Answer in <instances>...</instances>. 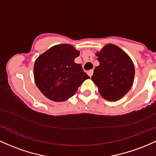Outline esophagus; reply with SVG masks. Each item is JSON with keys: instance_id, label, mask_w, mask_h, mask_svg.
I'll return each instance as SVG.
<instances>
[{"instance_id": "1", "label": "esophagus", "mask_w": 156, "mask_h": 156, "mask_svg": "<svg viewBox=\"0 0 156 156\" xmlns=\"http://www.w3.org/2000/svg\"><path fill=\"white\" fill-rule=\"evenodd\" d=\"M93 73H94V71H93V70H89V71H87V75H88V76H90V77H91V76H92Z\"/></svg>"}]
</instances>
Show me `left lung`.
<instances>
[{
	"label": "left lung",
	"instance_id": "left-lung-1",
	"mask_svg": "<svg viewBox=\"0 0 156 156\" xmlns=\"http://www.w3.org/2000/svg\"><path fill=\"white\" fill-rule=\"evenodd\" d=\"M96 55L99 66L94 69L91 80L104 99L119 100L133 84L135 68L130 57L119 47L110 43Z\"/></svg>",
	"mask_w": 156,
	"mask_h": 156
}]
</instances>
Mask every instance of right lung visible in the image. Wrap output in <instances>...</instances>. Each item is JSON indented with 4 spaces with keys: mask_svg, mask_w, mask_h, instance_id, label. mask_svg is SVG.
<instances>
[{
    "mask_svg": "<svg viewBox=\"0 0 156 156\" xmlns=\"http://www.w3.org/2000/svg\"><path fill=\"white\" fill-rule=\"evenodd\" d=\"M79 55L80 51L73 45L59 44L37 57L34 66V81L45 97L55 101L67 100L90 78L81 64L75 63Z\"/></svg>",
    "mask_w": 156,
    "mask_h": 156,
    "instance_id": "1",
    "label": "right lung"
}]
</instances>
